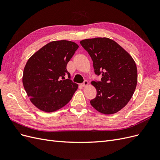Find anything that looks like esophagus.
Wrapping results in <instances>:
<instances>
[{
  "instance_id": "obj_1",
  "label": "esophagus",
  "mask_w": 160,
  "mask_h": 160,
  "mask_svg": "<svg viewBox=\"0 0 160 160\" xmlns=\"http://www.w3.org/2000/svg\"><path fill=\"white\" fill-rule=\"evenodd\" d=\"M88 85H89V82H88V81H87V80H85L83 83L81 84V85L82 87H87Z\"/></svg>"
}]
</instances>
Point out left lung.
Wrapping results in <instances>:
<instances>
[{
	"label": "left lung",
	"instance_id": "8db88e82",
	"mask_svg": "<svg viewBox=\"0 0 160 160\" xmlns=\"http://www.w3.org/2000/svg\"><path fill=\"white\" fill-rule=\"evenodd\" d=\"M93 61L95 73L100 81L91 84L97 90L91 105L99 112L113 114L128 104L138 83L137 67L133 58L115 41L108 38L80 41Z\"/></svg>",
	"mask_w": 160,
	"mask_h": 160
}]
</instances>
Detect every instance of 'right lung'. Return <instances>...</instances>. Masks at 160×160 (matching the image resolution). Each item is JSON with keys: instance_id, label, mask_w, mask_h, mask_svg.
Wrapping results in <instances>:
<instances>
[{"instance_id": "1", "label": "right lung", "mask_w": 160, "mask_h": 160, "mask_svg": "<svg viewBox=\"0 0 160 160\" xmlns=\"http://www.w3.org/2000/svg\"><path fill=\"white\" fill-rule=\"evenodd\" d=\"M79 48L75 42L52 41L32 55L23 71L22 83L32 103L52 112L69 102L78 88L71 80L67 65ZM68 79H65V76Z\"/></svg>"}]
</instances>
